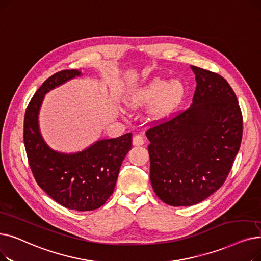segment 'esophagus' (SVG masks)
Returning <instances> with one entry per match:
<instances>
[{"instance_id":"obj_1","label":"esophagus","mask_w":261,"mask_h":261,"mask_svg":"<svg viewBox=\"0 0 261 261\" xmlns=\"http://www.w3.org/2000/svg\"><path fill=\"white\" fill-rule=\"evenodd\" d=\"M132 144L134 146H142L144 144V139L142 135H134L133 140H132Z\"/></svg>"}]
</instances>
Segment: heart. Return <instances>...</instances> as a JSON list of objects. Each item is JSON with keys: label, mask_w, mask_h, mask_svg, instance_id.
Wrapping results in <instances>:
<instances>
[{"label": "heart", "mask_w": 261, "mask_h": 261, "mask_svg": "<svg viewBox=\"0 0 261 261\" xmlns=\"http://www.w3.org/2000/svg\"><path fill=\"white\" fill-rule=\"evenodd\" d=\"M186 88L180 80L168 82L164 79H152L144 86L132 92L126 103L130 108H139L150 105V115L154 118H162L171 113L182 100Z\"/></svg>", "instance_id": "1"}]
</instances>
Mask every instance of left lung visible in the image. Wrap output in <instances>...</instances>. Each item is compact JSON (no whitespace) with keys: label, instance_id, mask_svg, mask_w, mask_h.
Returning a JSON list of instances; mask_svg holds the SVG:
<instances>
[{"label":"left lung","instance_id":"obj_1","mask_svg":"<svg viewBox=\"0 0 261 261\" xmlns=\"http://www.w3.org/2000/svg\"><path fill=\"white\" fill-rule=\"evenodd\" d=\"M191 69L197 83L193 103L146 132L152 189L174 207L196 205L223 186L243 132L241 110L228 82L202 68Z\"/></svg>","mask_w":261,"mask_h":261}]
</instances>
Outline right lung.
<instances>
[{
    "mask_svg": "<svg viewBox=\"0 0 261 261\" xmlns=\"http://www.w3.org/2000/svg\"><path fill=\"white\" fill-rule=\"evenodd\" d=\"M81 75V70H63L42 83L27 108L23 139L38 186L68 209L92 211L106 203L114 192L121 163L131 149L132 133L98 140L75 152H62L48 145L39 128V112L44 96Z\"/></svg>",
    "mask_w": 261,
    "mask_h": 261,
    "instance_id": "add662e5",
    "label": "right lung"
}]
</instances>
